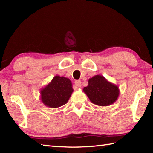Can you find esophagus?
<instances>
[{"label":"esophagus","mask_w":153,"mask_h":153,"mask_svg":"<svg viewBox=\"0 0 153 153\" xmlns=\"http://www.w3.org/2000/svg\"><path fill=\"white\" fill-rule=\"evenodd\" d=\"M75 85L77 87H82V82L80 80H76L74 82Z\"/></svg>","instance_id":"obj_1"}]
</instances>
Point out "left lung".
<instances>
[{
  "label": "left lung",
  "instance_id": "1",
  "mask_svg": "<svg viewBox=\"0 0 153 153\" xmlns=\"http://www.w3.org/2000/svg\"><path fill=\"white\" fill-rule=\"evenodd\" d=\"M83 91L90 101L99 106H107L114 103L120 95L119 87L108 82L101 75H96L88 81V85Z\"/></svg>",
  "mask_w": 153,
  "mask_h": 153
}]
</instances>
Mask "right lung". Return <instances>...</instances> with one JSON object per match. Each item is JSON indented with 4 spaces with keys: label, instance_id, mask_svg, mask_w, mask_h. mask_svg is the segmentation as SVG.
I'll return each instance as SVG.
<instances>
[{
    "label": "right lung",
    "instance_id": "obj_1",
    "mask_svg": "<svg viewBox=\"0 0 153 153\" xmlns=\"http://www.w3.org/2000/svg\"><path fill=\"white\" fill-rule=\"evenodd\" d=\"M72 83L68 77L56 76L40 91L41 100L45 106L56 108L68 102L73 93Z\"/></svg>",
    "mask_w": 153,
    "mask_h": 153
}]
</instances>
